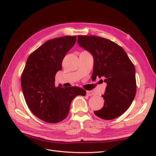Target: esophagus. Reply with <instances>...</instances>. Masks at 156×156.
Returning a JSON list of instances; mask_svg holds the SVG:
<instances>
[{
    "label": "esophagus",
    "instance_id": "obj_1",
    "mask_svg": "<svg viewBox=\"0 0 156 156\" xmlns=\"http://www.w3.org/2000/svg\"><path fill=\"white\" fill-rule=\"evenodd\" d=\"M87 95L88 96H94V92L92 91H87Z\"/></svg>",
    "mask_w": 156,
    "mask_h": 156
}]
</instances>
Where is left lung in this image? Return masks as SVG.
Segmentation results:
<instances>
[{
	"label": "left lung",
	"mask_w": 156,
	"mask_h": 156,
	"mask_svg": "<svg viewBox=\"0 0 156 156\" xmlns=\"http://www.w3.org/2000/svg\"><path fill=\"white\" fill-rule=\"evenodd\" d=\"M77 37L79 45L94 57L92 77H101L107 83L102 95L104 105L94 111V114L104 120L116 119L128 109L135 98L136 84L134 65L124 49L115 42L96 36Z\"/></svg>",
	"instance_id": "left-lung-1"
}]
</instances>
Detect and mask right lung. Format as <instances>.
Wrapping results in <instances>:
<instances>
[{
	"label": "right lung",
	"instance_id": "add662e5",
	"mask_svg": "<svg viewBox=\"0 0 156 156\" xmlns=\"http://www.w3.org/2000/svg\"><path fill=\"white\" fill-rule=\"evenodd\" d=\"M76 38L66 36L47 41L29 55L21 75V88L28 107L48 123L62 121L68 115L73 99L86 95L81 88L55 85V75L62 69V60Z\"/></svg>",
	"mask_w": 156,
	"mask_h": 156
}]
</instances>
